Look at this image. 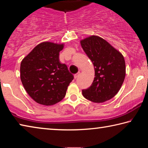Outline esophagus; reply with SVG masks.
I'll return each instance as SVG.
<instances>
[{
    "label": "esophagus",
    "mask_w": 148,
    "mask_h": 148,
    "mask_svg": "<svg viewBox=\"0 0 148 148\" xmlns=\"http://www.w3.org/2000/svg\"><path fill=\"white\" fill-rule=\"evenodd\" d=\"M79 74H80V72H77V73H76V74H74V79H76L77 77L79 76Z\"/></svg>",
    "instance_id": "1"
}]
</instances>
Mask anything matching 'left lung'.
<instances>
[{"instance_id": "left-lung-1", "label": "left lung", "mask_w": 148, "mask_h": 148, "mask_svg": "<svg viewBox=\"0 0 148 148\" xmlns=\"http://www.w3.org/2000/svg\"><path fill=\"white\" fill-rule=\"evenodd\" d=\"M85 53L92 61L95 77L88 89L82 90L87 100L101 103L116 95L123 83L126 69L123 55L108 42L98 36L80 41Z\"/></svg>"}]
</instances>
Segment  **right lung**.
<instances>
[{
  "instance_id": "right-lung-1",
  "label": "right lung",
  "mask_w": 148,
  "mask_h": 148,
  "mask_svg": "<svg viewBox=\"0 0 148 148\" xmlns=\"http://www.w3.org/2000/svg\"><path fill=\"white\" fill-rule=\"evenodd\" d=\"M63 44H39L22 60L20 77L29 96L37 103L51 106L63 99L74 79L67 66L59 61Z\"/></svg>"
}]
</instances>
